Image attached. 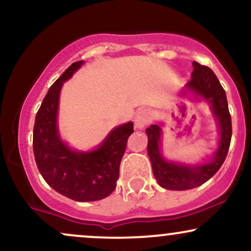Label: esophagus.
I'll list each match as a JSON object with an SVG mask.
<instances>
[{
  "instance_id": "34e87169",
  "label": "esophagus",
  "mask_w": 251,
  "mask_h": 251,
  "mask_svg": "<svg viewBox=\"0 0 251 251\" xmlns=\"http://www.w3.org/2000/svg\"><path fill=\"white\" fill-rule=\"evenodd\" d=\"M152 120V112L150 109H139L134 117V125L137 128H144Z\"/></svg>"
}]
</instances>
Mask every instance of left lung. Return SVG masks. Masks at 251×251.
<instances>
[{
  "label": "left lung",
  "mask_w": 251,
  "mask_h": 251,
  "mask_svg": "<svg viewBox=\"0 0 251 251\" xmlns=\"http://www.w3.org/2000/svg\"><path fill=\"white\" fill-rule=\"evenodd\" d=\"M192 65L194 72L191 74V80L186 83L185 87L195 93L196 97L203 98L211 105L212 113L217 119L220 127V144L211 162L194 166L183 165L179 163L168 162L162 155V128L158 125H151L146 128V134L149 137L148 153L154 178L162 188L168 190H190L209 180L226 160L231 142V117L227 107L226 91L211 68L196 61Z\"/></svg>",
  "instance_id": "left-lung-1"
}]
</instances>
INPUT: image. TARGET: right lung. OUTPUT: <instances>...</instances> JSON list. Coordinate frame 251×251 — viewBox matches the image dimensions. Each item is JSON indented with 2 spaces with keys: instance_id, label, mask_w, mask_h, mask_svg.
I'll return each instance as SVG.
<instances>
[{
  "instance_id": "1",
  "label": "right lung",
  "mask_w": 251,
  "mask_h": 251,
  "mask_svg": "<svg viewBox=\"0 0 251 251\" xmlns=\"http://www.w3.org/2000/svg\"><path fill=\"white\" fill-rule=\"evenodd\" d=\"M82 63H72L48 89L36 113L33 150L37 169L48 185L73 201H93L107 197L116 189L120 162L128 137L133 133V123L112 129L93 151H74L62 142L56 125L60 91Z\"/></svg>"
}]
</instances>
